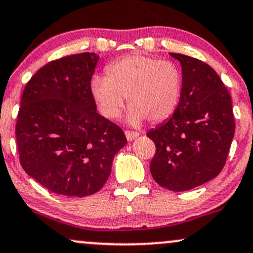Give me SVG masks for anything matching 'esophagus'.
Instances as JSON below:
<instances>
[{
	"instance_id": "1",
	"label": "esophagus",
	"mask_w": 253,
	"mask_h": 253,
	"mask_svg": "<svg viewBox=\"0 0 253 253\" xmlns=\"http://www.w3.org/2000/svg\"><path fill=\"white\" fill-rule=\"evenodd\" d=\"M125 135H126L127 140H128V141H133V140L135 139V137L139 136V133L130 132V130H126V132H125Z\"/></svg>"
}]
</instances>
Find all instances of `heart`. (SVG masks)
Instances as JSON below:
<instances>
[{
	"instance_id": "heart-1",
	"label": "heart",
	"mask_w": 253,
	"mask_h": 253,
	"mask_svg": "<svg viewBox=\"0 0 253 253\" xmlns=\"http://www.w3.org/2000/svg\"><path fill=\"white\" fill-rule=\"evenodd\" d=\"M107 76L92 77L91 93L99 111L107 119H116L125 97L130 106L126 113L129 125L137 126L164 121L174 113L181 95L182 78L175 64L142 53H130L111 63Z\"/></svg>"
}]
</instances>
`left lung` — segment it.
Returning <instances> with one entry per match:
<instances>
[{
    "label": "left lung",
    "mask_w": 253,
    "mask_h": 253,
    "mask_svg": "<svg viewBox=\"0 0 253 253\" xmlns=\"http://www.w3.org/2000/svg\"><path fill=\"white\" fill-rule=\"evenodd\" d=\"M170 56L181 64V95L172 116L147 133L156 147L150 174L162 188L185 191L224 167L235 118L228 88L211 66L181 53Z\"/></svg>",
    "instance_id": "left-lung-1"
}]
</instances>
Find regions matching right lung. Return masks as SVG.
Here are the masks:
<instances>
[{
	"instance_id": "1",
	"label": "right lung",
	"mask_w": 253,
	"mask_h": 253,
	"mask_svg": "<svg viewBox=\"0 0 253 253\" xmlns=\"http://www.w3.org/2000/svg\"><path fill=\"white\" fill-rule=\"evenodd\" d=\"M99 56L77 53L41 68L25 86L16 141L25 172L52 193L93 195L127 143L123 129L97 112L91 93Z\"/></svg>"
}]
</instances>
